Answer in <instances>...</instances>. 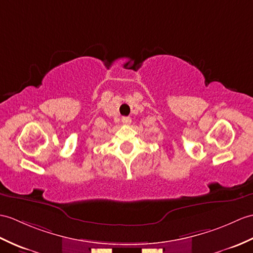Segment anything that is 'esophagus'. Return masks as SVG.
<instances>
[{"label": "esophagus", "mask_w": 253, "mask_h": 253, "mask_svg": "<svg viewBox=\"0 0 253 253\" xmlns=\"http://www.w3.org/2000/svg\"><path fill=\"white\" fill-rule=\"evenodd\" d=\"M130 122H131L130 117H127V116H125V117H123V119H122V123H123V124H125V125L130 124Z\"/></svg>", "instance_id": "esophagus-1"}]
</instances>
